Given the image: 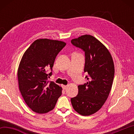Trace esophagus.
Returning <instances> with one entry per match:
<instances>
[{"label":"esophagus","instance_id":"esophagus-1","mask_svg":"<svg viewBox=\"0 0 134 134\" xmlns=\"http://www.w3.org/2000/svg\"><path fill=\"white\" fill-rule=\"evenodd\" d=\"M68 87H69V86L68 85H63V88L64 89H66Z\"/></svg>","mask_w":134,"mask_h":134}]
</instances>
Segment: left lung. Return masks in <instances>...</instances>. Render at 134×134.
<instances>
[{
	"label": "left lung",
	"instance_id": "obj_1",
	"mask_svg": "<svg viewBox=\"0 0 134 134\" xmlns=\"http://www.w3.org/2000/svg\"><path fill=\"white\" fill-rule=\"evenodd\" d=\"M72 44L85 52L84 71L88 81L78 86L77 96L71 99L72 108L83 116H89L100 109L110 93L115 67L108 49L96 38L81 35L71 40Z\"/></svg>",
	"mask_w": 134,
	"mask_h": 134
}]
</instances>
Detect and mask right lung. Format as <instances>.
<instances>
[{"instance_id": "1", "label": "right lung", "mask_w": 134, "mask_h": 134, "mask_svg": "<svg viewBox=\"0 0 134 134\" xmlns=\"http://www.w3.org/2000/svg\"><path fill=\"white\" fill-rule=\"evenodd\" d=\"M66 43L44 38L35 40L25 52L18 69L19 90L26 105L37 113L53 109L62 94V87L47 80L57 55ZM49 76H48L49 77Z\"/></svg>"}]
</instances>
